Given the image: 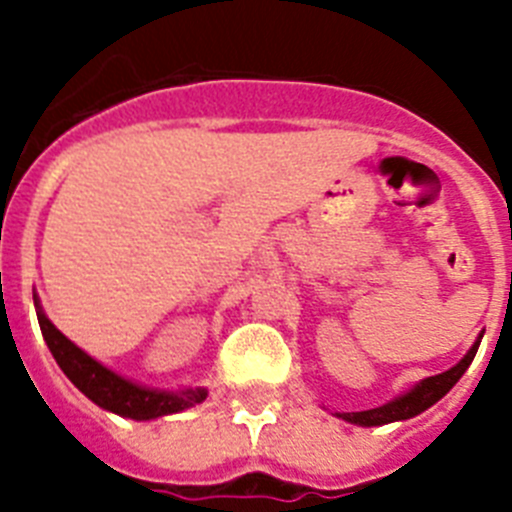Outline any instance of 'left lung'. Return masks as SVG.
<instances>
[{
  "label": "left lung",
  "mask_w": 512,
  "mask_h": 512,
  "mask_svg": "<svg viewBox=\"0 0 512 512\" xmlns=\"http://www.w3.org/2000/svg\"><path fill=\"white\" fill-rule=\"evenodd\" d=\"M479 341L482 338H477L474 341V346L469 348L467 356L459 361L456 366H451L449 372L443 374H436V377H428L423 379V382H418L410 392H405V395L395 397L392 402H387V405H382V408H372V410H361V413H338V418L348 420V423L354 425H384V423H395V420H408V418H415V415H420L423 410H428L431 405H436L438 400H441L446 392L454 387L456 382L461 379V374L467 372L469 364H472L474 354H477L479 348Z\"/></svg>",
  "instance_id": "1"
}]
</instances>
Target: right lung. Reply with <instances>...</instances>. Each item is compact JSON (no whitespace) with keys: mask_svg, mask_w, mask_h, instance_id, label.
I'll list each match as a JSON object with an SVG mask.
<instances>
[{"mask_svg":"<svg viewBox=\"0 0 512 512\" xmlns=\"http://www.w3.org/2000/svg\"><path fill=\"white\" fill-rule=\"evenodd\" d=\"M35 307H38L40 330H43V338L51 348L53 359L58 361L63 374L99 408L122 415V418L153 420L161 418V415L182 413V410L192 408L207 397L205 387H194V390L184 392L148 390V387H140V384L120 377V374L110 372L107 366L84 354L76 343H71L51 320L45 318V312L38 305V297H35Z\"/></svg>","mask_w":512,"mask_h":512,"instance_id":"1","label":"right lung"}]
</instances>
